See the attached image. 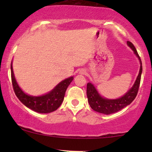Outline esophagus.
Wrapping results in <instances>:
<instances>
[{
	"mask_svg": "<svg viewBox=\"0 0 152 152\" xmlns=\"http://www.w3.org/2000/svg\"><path fill=\"white\" fill-rule=\"evenodd\" d=\"M81 73L82 74H85V73H86V71H84V70H81Z\"/></svg>",
	"mask_w": 152,
	"mask_h": 152,
	"instance_id": "esophagus-1",
	"label": "esophagus"
}]
</instances>
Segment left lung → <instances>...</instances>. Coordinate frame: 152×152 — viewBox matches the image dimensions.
I'll list each match as a JSON object with an SVG mask.
<instances>
[{
  "label": "left lung",
  "instance_id": "1",
  "mask_svg": "<svg viewBox=\"0 0 152 152\" xmlns=\"http://www.w3.org/2000/svg\"><path fill=\"white\" fill-rule=\"evenodd\" d=\"M127 44L131 48L133 49L134 53L137 56L141 63L139 74L138 75L135 83L134 84L133 87L124 96H123L121 98L114 99V100L103 98L99 95L97 91L96 90L95 87L91 83H87L86 94L87 97H88V103H89V105L91 107V109L95 111L105 114H110L117 112V111L126 107V106L129 105L137 96L138 91H139V86H140L141 76H142V64L141 61L140 57L137 53V50L134 47L133 43L130 41H127Z\"/></svg>",
  "mask_w": 152,
  "mask_h": 152
}]
</instances>
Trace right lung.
<instances>
[{"mask_svg": "<svg viewBox=\"0 0 152 152\" xmlns=\"http://www.w3.org/2000/svg\"><path fill=\"white\" fill-rule=\"evenodd\" d=\"M11 69V81L14 92L19 100L28 108L38 113L47 114L56 111L64 101L66 91L68 86L74 79V77H70L58 83L51 91L46 95L41 96H31L24 93L18 86L15 81L13 74L12 64Z\"/></svg>", "mask_w": 152, "mask_h": 152, "instance_id": "right-lung-1", "label": "right lung"}]
</instances>
